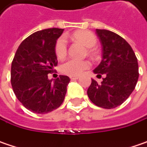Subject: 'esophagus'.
I'll return each instance as SVG.
<instances>
[{"label":"esophagus","instance_id":"esophagus-1","mask_svg":"<svg viewBox=\"0 0 147 147\" xmlns=\"http://www.w3.org/2000/svg\"><path fill=\"white\" fill-rule=\"evenodd\" d=\"M70 79H72V80H76V79H79V76H71Z\"/></svg>","mask_w":147,"mask_h":147}]
</instances>
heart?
<instances>
[{"label": "heart", "instance_id": "b5f03b06", "mask_svg": "<svg viewBox=\"0 0 147 147\" xmlns=\"http://www.w3.org/2000/svg\"><path fill=\"white\" fill-rule=\"evenodd\" d=\"M74 39L79 41L88 48L94 47L97 43V38L95 35L86 30H81L73 34ZM55 54L58 58H63L67 54V38L65 36H61L58 38L55 43ZM92 53V51H89ZM90 63L86 60H77L74 58H70L66 60L60 66V71L68 76H78L83 73L84 70L89 68Z\"/></svg>", "mask_w": 147, "mask_h": 147}]
</instances>
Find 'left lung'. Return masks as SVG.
<instances>
[{
	"label": "left lung",
	"instance_id": "8db88e82",
	"mask_svg": "<svg viewBox=\"0 0 147 147\" xmlns=\"http://www.w3.org/2000/svg\"><path fill=\"white\" fill-rule=\"evenodd\" d=\"M102 45V60L94 73L105 74L101 84L92 79L87 94L95 105L113 109L124 103L135 89L138 77V63L130 44L118 34L96 29Z\"/></svg>",
	"mask_w": 147,
	"mask_h": 147
}]
</instances>
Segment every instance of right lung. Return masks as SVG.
Returning a JSON list of instances; mask_svg holds the SVG:
<instances>
[{
  "label": "right lung",
  "mask_w": 147,
  "mask_h": 147,
  "mask_svg": "<svg viewBox=\"0 0 147 147\" xmlns=\"http://www.w3.org/2000/svg\"><path fill=\"white\" fill-rule=\"evenodd\" d=\"M63 32L49 28L32 33L20 44L11 63V82L16 98L36 114L56 110L65 98L68 76L59 75L54 81L47 77L58 64L54 47Z\"/></svg>",
  "instance_id": "1"
}]
</instances>
